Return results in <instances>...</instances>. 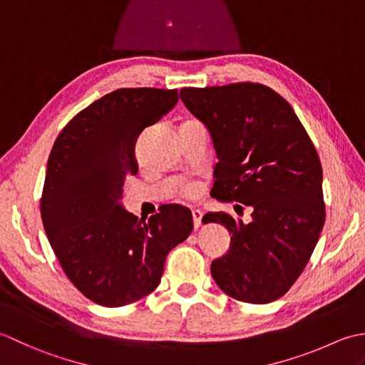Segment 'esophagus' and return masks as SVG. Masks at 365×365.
Segmentation results:
<instances>
[{"mask_svg":"<svg viewBox=\"0 0 365 365\" xmlns=\"http://www.w3.org/2000/svg\"><path fill=\"white\" fill-rule=\"evenodd\" d=\"M192 217H193V227H195V228H200V225H202L203 211H200V210H193V211H192Z\"/></svg>","mask_w":365,"mask_h":365,"instance_id":"obj_1","label":"esophagus"}]
</instances>
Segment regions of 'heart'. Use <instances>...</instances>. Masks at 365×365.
<instances>
[{
  "label": "heart",
  "mask_w": 365,
  "mask_h": 365,
  "mask_svg": "<svg viewBox=\"0 0 365 365\" xmlns=\"http://www.w3.org/2000/svg\"><path fill=\"white\" fill-rule=\"evenodd\" d=\"M198 192V185L195 182H190V184H185L182 187V193L185 197H195V193Z\"/></svg>",
  "instance_id": "1"
}]
</instances>
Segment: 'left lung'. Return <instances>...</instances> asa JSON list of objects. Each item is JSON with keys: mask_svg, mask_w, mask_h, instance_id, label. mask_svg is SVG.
I'll use <instances>...</instances> for the list:
<instances>
[{"mask_svg": "<svg viewBox=\"0 0 365 365\" xmlns=\"http://www.w3.org/2000/svg\"><path fill=\"white\" fill-rule=\"evenodd\" d=\"M180 96L210 130L217 154L211 197L252 207L249 224L227 212L203 217L232 235L211 276L237 301H276L301 276L324 225L315 146L292 106L262 83L182 88Z\"/></svg>", "mask_w": 365, "mask_h": 365, "instance_id": "8db88e82", "label": "left lung"}]
</instances>
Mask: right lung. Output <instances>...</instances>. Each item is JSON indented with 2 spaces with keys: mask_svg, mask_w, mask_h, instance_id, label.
<instances>
[{
  "mask_svg": "<svg viewBox=\"0 0 365 365\" xmlns=\"http://www.w3.org/2000/svg\"><path fill=\"white\" fill-rule=\"evenodd\" d=\"M176 102V89H116L73 116L51 148L43 230L66 276L99 306L121 307L154 292L168 252L193 230L185 206L168 205L145 220L121 205L125 176L138 172V135Z\"/></svg>",
  "mask_w": 365,
  "mask_h": 365,
  "instance_id": "obj_1",
  "label": "right lung"
}]
</instances>
